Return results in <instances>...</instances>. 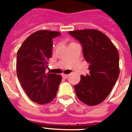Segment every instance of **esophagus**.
<instances>
[{
  "label": "esophagus",
  "instance_id": "1",
  "mask_svg": "<svg viewBox=\"0 0 132 132\" xmlns=\"http://www.w3.org/2000/svg\"><path fill=\"white\" fill-rule=\"evenodd\" d=\"M62 76H63V78H67L69 76V75H68V74H62Z\"/></svg>",
  "mask_w": 132,
  "mask_h": 132
}]
</instances>
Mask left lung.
Returning <instances> with one entry per match:
<instances>
[{
    "label": "left lung",
    "mask_w": 132,
    "mask_h": 132,
    "mask_svg": "<svg viewBox=\"0 0 132 132\" xmlns=\"http://www.w3.org/2000/svg\"><path fill=\"white\" fill-rule=\"evenodd\" d=\"M69 34L82 44L90 71L86 76L81 75L80 82L74 86L76 94L86 105H98L110 93L119 77L118 51L99 30H76L70 31Z\"/></svg>",
    "instance_id": "left-lung-1"
}]
</instances>
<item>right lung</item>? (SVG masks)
Wrapping results in <instances>:
<instances>
[{"mask_svg":"<svg viewBox=\"0 0 132 132\" xmlns=\"http://www.w3.org/2000/svg\"><path fill=\"white\" fill-rule=\"evenodd\" d=\"M61 33L39 30L24 40L17 54V75L30 100L39 105L52 102L56 95L62 77L45 73L52 57V39Z\"/></svg>","mask_w":132,"mask_h":132,"instance_id":"obj_1","label":"right lung"}]
</instances>
